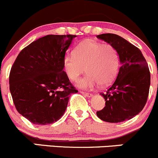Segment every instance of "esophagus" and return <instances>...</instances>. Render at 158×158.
Masks as SVG:
<instances>
[{"instance_id":"esophagus-1","label":"esophagus","mask_w":158,"mask_h":158,"mask_svg":"<svg viewBox=\"0 0 158 158\" xmlns=\"http://www.w3.org/2000/svg\"><path fill=\"white\" fill-rule=\"evenodd\" d=\"M81 93H82L84 95H85V96L89 97V98L92 96V94H90V93H87V92H84V91H81Z\"/></svg>"}]
</instances>
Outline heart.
<instances>
[{
	"instance_id": "1",
	"label": "heart",
	"mask_w": 158,
	"mask_h": 158,
	"mask_svg": "<svg viewBox=\"0 0 158 158\" xmlns=\"http://www.w3.org/2000/svg\"><path fill=\"white\" fill-rule=\"evenodd\" d=\"M119 64V54L113 45L93 40L80 44L74 55L64 59V68L71 81H78L87 70V75L78 82L79 87L84 89H92L98 84H110L118 74Z\"/></svg>"
}]
</instances>
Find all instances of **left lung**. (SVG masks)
<instances>
[{
  "label": "left lung",
  "mask_w": 158,
  "mask_h": 158,
  "mask_svg": "<svg viewBox=\"0 0 158 158\" xmlns=\"http://www.w3.org/2000/svg\"><path fill=\"white\" fill-rule=\"evenodd\" d=\"M97 37L116 48L121 62L116 80L105 93H101L105 107L97 111V115L110 123L131 119L143 110L149 94L151 74L148 63L139 48L121 36L103 34Z\"/></svg>",
  "instance_id": "8db88e82"
}]
</instances>
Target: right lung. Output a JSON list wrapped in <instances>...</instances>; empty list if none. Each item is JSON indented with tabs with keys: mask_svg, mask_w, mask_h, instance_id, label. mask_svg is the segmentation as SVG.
I'll return each instance as SVG.
<instances>
[{
	"mask_svg": "<svg viewBox=\"0 0 158 158\" xmlns=\"http://www.w3.org/2000/svg\"><path fill=\"white\" fill-rule=\"evenodd\" d=\"M76 35H47L24 48L9 75L18 113L33 124L46 125L64 114L71 94L77 93L64 71L65 53Z\"/></svg>",
	"mask_w": 158,
	"mask_h": 158,
	"instance_id": "add662e5",
	"label": "right lung"
}]
</instances>
